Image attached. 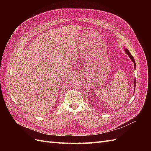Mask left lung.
Wrapping results in <instances>:
<instances>
[{
    "label": "left lung",
    "mask_w": 151,
    "mask_h": 151,
    "mask_svg": "<svg viewBox=\"0 0 151 151\" xmlns=\"http://www.w3.org/2000/svg\"><path fill=\"white\" fill-rule=\"evenodd\" d=\"M125 52L127 53V54H128V55L129 56V57H130V58L132 60V61L134 62V67L135 68V60H134V57L132 55H131V53H130V52H129V50H128V49H125ZM134 88L135 89V81H134Z\"/></svg>",
    "instance_id": "left-lung-1"
}]
</instances>
